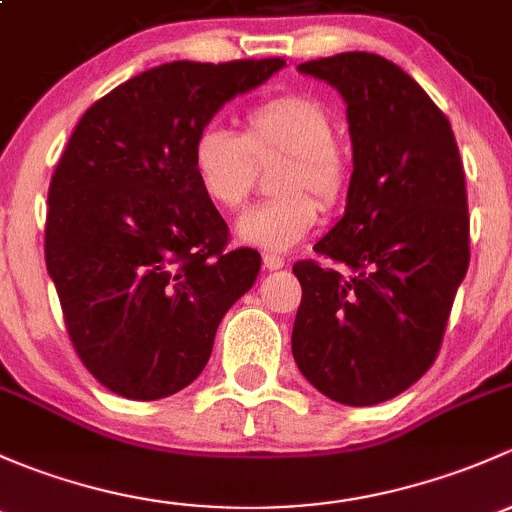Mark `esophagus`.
<instances>
[{
  "mask_svg": "<svg viewBox=\"0 0 512 512\" xmlns=\"http://www.w3.org/2000/svg\"><path fill=\"white\" fill-rule=\"evenodd\" d=\"M263 266H266L268 271H278V268L286 266V261L276 254H263Z\"/></svg>",
  "mask_w": 512,
  "mask_h": 512,
  "instance_id": "34e87169",
  "label": "esophagus"
}]
</instances>
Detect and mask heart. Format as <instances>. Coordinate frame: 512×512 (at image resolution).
Returning a JSON list of instances; mask_svg holds the SVG:
<instances>
[{"label": "heart", "instance_id": "heart-1", "mask_svg": "<svg viewBox=\"0 0 512 512\" xmlns=\"http://www.w3.org/2000/svg\"><path fill=\"white\" fill-rule=\"evenodd\" d=\"M283 157L273 175L278 197L258 204L239 221V236L266 251L298 244L320 217V204H335L350 187V157L335 140L333 110L315 96L291 93L246 110L244 130L207 125L194 135L192 172L209 202L226 212L246 204L256 165Z\"/></svg>", "mask_w": 512, "mask_h": 512}]
</instances>
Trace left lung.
<instances>
[{
  "mask_svg": "<svg viewBox=\"0 0 512 512\" xmlns=\"http://www.w3.org/2000/svg\"><path fill=\"white\" fill-rule=\"evenodd\" d=\"M347 103V207L298 261L293 357L318 392L372 407L409 389L441 350L468 271V197L449 118L397 63L365 51L300 63Z\"/></svg>",
  "mask_w": 512,
  "mask_h": 512,
  "instance_id": "left-lung-1",
  "label": "left lung"
}]
</instances>
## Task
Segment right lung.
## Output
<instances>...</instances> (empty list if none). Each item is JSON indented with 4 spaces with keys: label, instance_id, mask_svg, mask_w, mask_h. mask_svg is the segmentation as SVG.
<instances>
[{
    "label": "right lung",
    "instance_id": "right-lung-1",
    "mask_svg": "<svg viewBox=\"0 0 512 512\" xmlns=\"http://www.w3.org/2000/svg\"><path fill=\"white\" fill-rule=\"evenodd\" d=\"M283 59L172 61L83 113L49 184L44 254L68 340L86 370L128 399L170 397L199 377L226 310L261 256L192 172L194 135Z\"/></svg>",
    "mask_w": 512,
    "mask_h": 512
}]
</instances>
